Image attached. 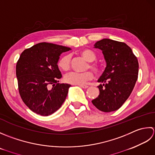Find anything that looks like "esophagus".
<instances>
[{"label": "esophagus", "instance_id": "obj_1", "mask_svg": "<svg viewBox=\"0 0 155 155\" xmlns=\"http://www.w3.org/2000/svg\"><path fill=\"white\" fill-rule=\"evenodd\" d=\"M79 86L82 88H85V89H86V88L88 87V86H87V85H79Z\"/></svg>", "mask_w": 155, "mask_h": 155}]
</instances>
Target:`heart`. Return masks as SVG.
I'll list each match as a JSON object with an SVG mask.
<instances>
[{"label":"heart","mask_w":155,"mask_h":155,"mask_svg":"<svg viewBox=\"0 0 155 155\" xmlns=\"http://www.w3.org/2000/svg\"><path fill=\"white\" fill-rule=\"evenodd\" d=\"M81 55L89 62H92L95 61L96 59V55L90 49H85L80 51ZM58 67L60 69L67 71L70 68V55L66 54L61 56L59 59L58 63ZM89 67L95 72L99 71V67L96 64H90ZM93 78V74L91 71H85L82 73L72 71L68 74L65 76V81L68 84L74 85H83L86 82L91 80Z\"/></svg>","instance_id":"heart-1"}]
</instances>
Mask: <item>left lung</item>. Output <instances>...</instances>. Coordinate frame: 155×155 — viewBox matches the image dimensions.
<instances>
[{
    "mask_svg": "<svg viewBox=\"0 0 155 155\" xmlns=\"http://www.w3.org/2000/svg\"><path fill=\"white\" fill-rule=\"evenodd\" d=\"M102 51L106 67L97 82L98 97L91 102L100 111L118 110L134 89L138 75V59L126 43L103 39L94 44Z\"/></svg>",
    "mask_w": 155,
    "mask_h": 155,
    "instance_id": "left-lung-1",
    "label": "left lung"
}]
</instances>
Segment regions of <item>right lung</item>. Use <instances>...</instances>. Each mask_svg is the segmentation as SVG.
<instances>
[{
    "mask_svg": "<svg viewBox=\"0 0 155 155\" xmlns=\"http://www.w3.org/2000/svg\"><path fill=\"white\" fill-rule=\"evenodd\" d=\"M68 47L39 43L24 50L16 66L19 94L31 110L41 116L56 112L67 97L70 84H59L58 63Z\"/></svg>",
    "mask_w": 155,
    "mask_h": 155,
    "instance_id": "add662e5",
    "label": "right lung"
}]
</instances>
